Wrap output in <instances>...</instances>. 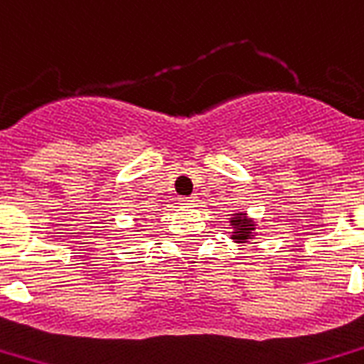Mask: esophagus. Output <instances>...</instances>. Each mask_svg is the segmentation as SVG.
Here are the masks:
<instances>
[{
    "label": "esophagus",
    "instance_id": "esophagus-1",
    "mask_svg": "<svg viewBox=\"0 0 364 364\" xmlns=\"http://www.w3.org/2000/svg\"><path fill=\"white\" fill-rule=\"evenodd\" d=\"M179 202H181V204H185V206H194V204H196V196H181V198H179Z\"/></svg>",
    "mask_w": 364,
    "mask_h": 364
}]
</instances>
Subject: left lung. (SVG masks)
<instances>
[{"mask_svg":"<svg viewBox=\"0 0 364 364\" xmlns=\"http://www.w3.org/2000/svg\"><path fill=\"white\" fill-rule=\"evenodd\" d=\"M231 225H232V240L235 242H248L250 238L254 237V229L256 225L246 218V213H235V218H231Z\"/></svg>","mask_w":364,"mask_h":364,"instance_id":"obj_1","label":"left lung"}]
</instances>
